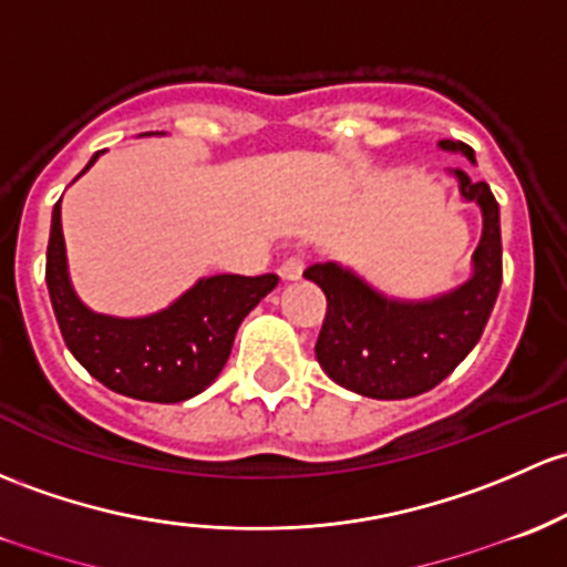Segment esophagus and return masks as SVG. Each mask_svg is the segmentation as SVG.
Wrapping results in <instances>:
<instances>
[{
	"label": "esophagus",
	"mask_w": 567,
	"mask_h": 567,
	"mask_svg": "<svg viewBox=\"0 0 567 567\" xmlns=\"http://www.w3.org/2000/svg\"><path fill=\"white\" fill-rule=\"evenodd\" d=\"M301 274H303V258H299V255H296V258H288L282 266H279V277H282L285 282H296V279H301Z\"/></svg>",
	"instance_id": "obj_1"
}]
</instances>
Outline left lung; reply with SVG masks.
<instances>
[{
  "label": "left lung",
  "mask_w": 567,
  "mask_h": 567,
  "mask_svg": "<svg viewBox=\"0 0 567 567\" xmlns=\"http://www.w3.org/2000/svg\"><path fill=\"white\" fill-rule=\"evenodd\" d=\"M440 148L475 163L467 143L440 141ZM451 174L462 200L478 204L484 217L473 274L458 288L434 299L402 301L380 293L353 268L333 260L303 271L329 301L315 355L342 389L369 399L419 396L443 383L478 344L503 282L499 206L486 182H473L464 171Z\"/></svg>",
  "instance_id": "1"
}]
</instances>
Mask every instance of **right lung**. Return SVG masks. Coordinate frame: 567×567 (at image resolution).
Segmentation results:
<instances>
[{"label": "right lung", "mask_w": 567, "mask_h": 567, "mask_svg": "<svg viewBox=\"0 0 567 567\" xmlns=\"http://www.w3.org/2000/svg\"><path fill=\"white\" fill-rule=\"evenodd\" d=\"M103 152L89 159L86 174ZM277 274L200 277L174 303L143 318H116L89 309L68 271L62 200L53 206L45 285L64 344L105 389L141 402L176 404L198 396L228 361L241 320L277 288Z\"/></svg>", "instance_id": "obj_1"}]
</instances>
